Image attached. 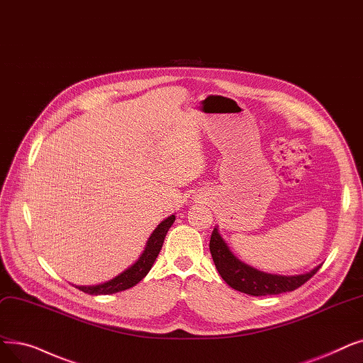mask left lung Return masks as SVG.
Segmentation results:
<instances>
[{
    "label": "left lung",
    "mask_w": 363,
    "mask_h": 363,
    "mask_svg": "<svg viewBox=\"0 0 363 363\" xmlns=\"http://www.w3.org/2000/svg\"><path fill=\"white\" fill-rule=\"evenodd\" d=\"M209 249L220 277H223L233 289L254 296L279 295L283 292L295 291L301 285H304V283L310 280L320 269L319 265L310 273L299 276H277L262 273L254 269V267H249L247 264L235 258L231 254L227 243L219 235L216 228L212 231Z\"/></svg>",
    "instance_id": "obj_1"
}]
</instances>
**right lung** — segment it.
Instances as JSON below:
<instances>
[{
	"instance_id": "1",
	"label": "right lung",
	"mask_w": 363,
	"mask_h": 363,
	"mask_svg": "<svg viewBox=\"0 0 363 363\" xmlns=\"http://www.w3.org/2000/svg\"><path fill=\"white\" fill-rule=\"evenodd\" d=\"M175 220V215H172L169 218H166L162 224H159L151 238L148 239L147 247L144 250V254L139 257V259L128 269L125 272H123L121 274H118L117 277H114L113 280H109L106 283H101V285H94V286H75L80 291L90 294V295H109V294H116V292H121L129 289L132 286H135L136 283H139L143 280L148 272L151 270V267L155 261V258L159 257L163 242L166 234L170 228V225Z\"/></svg>"
}]
</instances>
